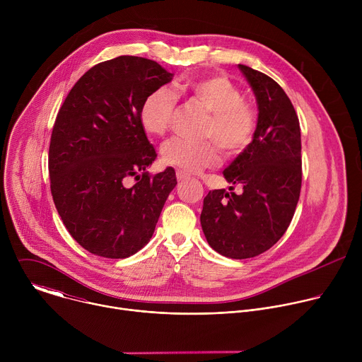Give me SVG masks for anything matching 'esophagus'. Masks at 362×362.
I'll return each instance as SVG.
<instances>
[{
    "label": "esophagus",
    "instance_id": "1",
    "mask_svg": "<svg viewBox=\"0 0 362 362\" xmlns=\"http://www.w3.org/2000/svg\"><path fill=\"white\" fill-rule=\"evenodd\" d=\"M176 177H177V180H179V182H185L186 179H189V176H187L185 172H180V170H177Z\"/></svg>",
    "mask_w": 362,
    "mask_h": 362
}]
</instances>
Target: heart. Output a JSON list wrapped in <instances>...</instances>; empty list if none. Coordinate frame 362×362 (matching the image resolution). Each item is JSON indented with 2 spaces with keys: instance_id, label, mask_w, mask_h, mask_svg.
<instances>
[{
  "instance_id": "b5f03b06",
  "label": "heart",
  "mask_w": 362,
  "mask_h": 362,
  "mask_svg": "<svg viewBox=\"0 0 362 362\" xmlns=\"http://www.w3.org/2000/svg\"><path fill=\"white\" fill-rule=\"evenodd\" d=\"M176 97H186L209 113L203 134L214 140L194 143L172 139L166 141L160 148L165 165L185 173H197L221 162L222 154L217 141L228 154H239L252 143L256 115L243 101L240 90L219 76L190 78L176 83L172 90L160 87L151 91L140 107V123L148 134L166 133L175 112Z\"/></svg>"
}]
</instances>
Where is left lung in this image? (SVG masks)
I'll return each instance as SVG.
<instances>
[{
  "label": "left lung",
  "instance_id": "left-lung-1",
  "mask_svg": "<svg viewBox=\"0 0 362 362\" xmlns=\"http://www.w3.org/2000/svg\"><path fill=\"white\" fill-rule=\"evenodd\" d=\"M238 67L255 94L257 123L252 143L223 176L243 192L211 190L203 199L200 225L218 253L247 259L272 247L293 218L302 182L300 127L289 97L275 80L247 66Z\"/></svg>",
  "mask_w": 362,
  "mask_h": 362
}]
</instances>
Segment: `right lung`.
<instances>
[{"label": "right lung", "instance_id": "add662e5", "mask_svg": "<svg viewBox=\"0 0 362 362\" xmlns=\"http://www.w3.org/2000/svg\"><path fill=\"white\" fill-rule=\"evenodd\" d=\"M172 78L156 62L120 56L91 67L57 115L51 194L69 233L93 255L124 259L139 252L177 185L173 168L148 175L158 154L140 123L143 100Z\"/></svg>", "mask_w": 362, "mask_h": 362}]
</instances>
